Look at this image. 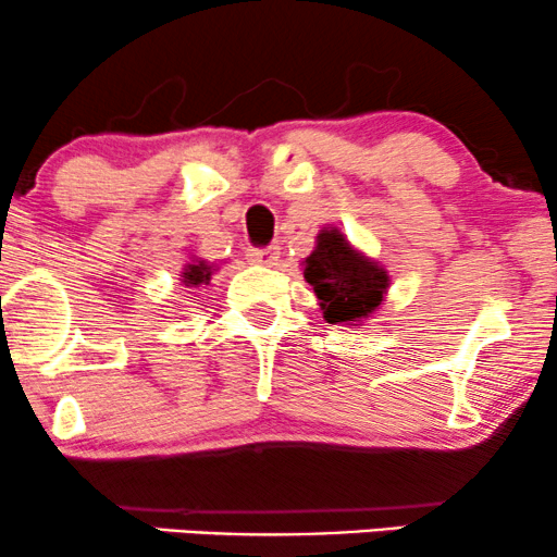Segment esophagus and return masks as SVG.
Instances as JSON below:
<instances>
[{
    "label": "esophagus",
    "instance_id": "esophagus-1",
    "mask_svg": "<svg viewBox=\"0 0 557 557\" xmlns=\"http://www.w3.org/2000/svg\"><path fill=\"white\" fill-rule=\"evenodd\" d=\"M248 261H253V264H267V267H274L280 261V248L277 246H267V248H248L246 251Z\"/></svg>",
    "mask_w": 557,
    "mask_h": 557
}]
</instances>
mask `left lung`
<instances>
[{
    "mask_svg": "<svg viewBox=\"0 0 557 557\" xmlns=\"http://www.w3.org/2000/svg\"><path fill=\"white\" fill-rule=\"evenodd\" d=\"M304 277L314 287L319 309L330 324L367 319L389 287L387 272L356 251L335 227L317 235V248L304 261Z\"/></svg>",
    "mask_w": 557,
    "mask_h": 557,
    "instance_id": "obj_1",
    "label": "left lung"
}]
</instances>
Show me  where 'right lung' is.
Here are the masks:
<instances>
[{
    "instance_id": "add662e5",
    "label": "right lung",
    "mask_w": 557,
    "mask_h": 557,
    "mask_svg": "<svg viewBox=\"0 0 557 557\" xmlns=\"http://www.w3.org/2000/svg\"><path fill=\"white\" fill-rule=\"evenodd\" d=\"M181 277H183L185 287L209 285V280H212V264H207V261H201V259H194L190 264H185Z\"/></svg>"
}]
</instances>
